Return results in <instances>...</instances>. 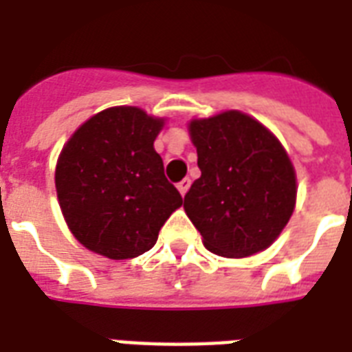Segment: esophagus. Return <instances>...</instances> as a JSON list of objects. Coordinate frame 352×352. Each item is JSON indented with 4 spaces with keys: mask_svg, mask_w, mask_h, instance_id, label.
Here are the masks:
<instances>
[{
    "mask_svg": "<svg viewBox=\"0 0 352 352\" xmlns=\"http://www.w3.org/2000/svg\"><path fill=\"white\" fill-rule=\"evenodd\" d=\"M190 184H192V181H190V179H182L181 182H179V184H177V188H179V192L182 193V195H184V193L188 192V188H190Z\"/></svg>",
    "mask_w": 352,
    "mask_h": 352,
    "instance_id": "obj_1",
    "label": "esophagus"
}]
</instances>
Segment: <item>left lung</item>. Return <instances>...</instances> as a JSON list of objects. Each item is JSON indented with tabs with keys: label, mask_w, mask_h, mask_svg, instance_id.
<instances>
[{
	"label": "left lung",
	"mask_w": 352,
	"mask_h": 352,
	"mask_svg": "<svg viewBox=\"0 0 352 352\" xmlns=\"http://www.w3.org/2000/svg\"><path fill=\"white\" fill-rule=\"evenodd\" d=\"M201 177L184 195V210L217 256L265 250L289 223L296 173L278 138L239 111L193 120Z\"/></svg>",
	"instance_id": "8db88e82"
}]
</instances>
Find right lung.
Masks as SVG:
<instances>
[{
	"instance_id": "1",
	"label": "right lung",
	"mask_w": 352,
	"mask_h": 352,
	"mask_svg": "<svg viewBox=\"0 0 352 352\" xmlns=\"http://www.w3.org/2000/svg\"><path fill=\"white\" fill-rule=\"evenodd\" d=\"M162 124L138 107H111L63 146L54 175L58 201L85 248L109 259L140 256L182 204L153 148Z\"/></svg>"
}]
</instances>
